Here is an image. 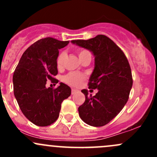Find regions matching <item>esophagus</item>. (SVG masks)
<instances>
[{
    "label": "esophagus",
    "instance_id": "obj_1",
    "mask_svg": "<svg viewBox=\"0 0 157 157\" xmlns=\"http://www.w3.org/2000/svg\"><path fill=\"white\" fill-rule=\"evenodd\" d=\"M77 92V90H75V89H71V94H72V95L75 94Z\"/></svg>",
    "mask_w": 157,
    "mask_h": 157
}]
</instances>
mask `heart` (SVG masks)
<instances>
[{"mask_svg": "<svg viewBox=\"0 0 157 157\" xmlns=\"http://www.w3.org/2000/svg\"><path fill=\"white\" fill-rule=\"evenodd\" d=\"M88 53H90V52H89L88 51L85 50V49H80V50L77 51V54H78V56L80 58H81L82 57L84 56L85 55H86V54ZM65 57L66 55L64 52H61V53L58 55L56 61L57 67H58V69H61L64 67ZM84 79L85 76L83 75V74L76 72L69 73L68 74H67V75L64 77V82L73 86H79V85H80L82 82L84 80Z\"/></svg>", "mask_w": 157, "mask_h": 157, "instance_id": "1", "label": "heart"}]
</instances>
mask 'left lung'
Instances as JSON below:
<instances>
[{
  "label": "left lung",
  "instance_id": "8db88e82",
  "mask_svg": "<svg viewBox=\"0 0 157 157\" xmlns=\"http://www.w3.org/2000/svg\"><path fill=\"white\" fill-rule=\"evenodd\" d=\"M90 50L95 57V67L88 86L97 89L95 96L82 90L85 102L78 108L80 118L89 125L101 127L110 122L124 108L133 84L128 61L121 49L104 35L88 40L71 41Z\"/></svg>",
  "mask_w": 157,
  "mask_h": 157
}]
</instances>
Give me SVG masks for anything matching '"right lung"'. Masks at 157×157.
Returning <instances> with one entry per match:
<instances>
[{
	"mask_svg": "<svg viewBox=\"0 0 157 157\" xmlns=\"http://www.w3.org/2000/svg\"><path fill=\"white\" fill-rule=\"evenodd\" d=\"M69 43L47 37L37 41L22 55L13 76V93L23 115L36 125L45 127L59 116L61 102L71 90L60 83L57 88H46L47 80L58 83L56 61L58 50Z\"/></svg>",
	"mask_w": 157,
	"mask_h": 157,
	"instance_id": "right-lung-1",
	"label": "right lung"
}]
</instances>
